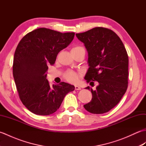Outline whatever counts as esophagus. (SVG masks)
I'll list each match as a JSON object with an SVG mask.
<instances>
[{
	"instance_id": "34e87169",
	"label": "esophagus",
	"mask_w": 146,
	"mask_h": 146,
	"mask_svg": "<svg viewBox=\"0 0 146 146\" xmlns=\"http://www.w3.org/2000/svg\"><path fill=\"white\" fill-rule=\"evenodd\" d=\"M75 89L76 90H81V88H80V86H78L75 85Z\"/></svg>"
}]
</instances>
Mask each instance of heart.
<instances>
[{
	"label": "heart",
	"instance_id": "heart-1",
	"mask_svg": "<svg viewBox=\"0 0 146 146\" xmlns=\"http://www.w3.org/2000/svg\"><path fill=\"white\" fill-rule=\"evenodd\" d=\"M83 48L80 46H76L75 47H73L71 49V51H78L80 49H83ZM80 76V75L76 72L73 71H68L64 75V78L66 79L67 81L71 83H75L78 81L79 78Z\"/></svg>",
	"mask_w": 146,
	"mask_h": 146
}]
</instances>
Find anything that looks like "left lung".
<instances>
[{
	"mask_svg": "<svg viewBox=\"0 0 146 146\" xmlns=\"http://www.w3.org/2000/svg\"><path fill=\"white\" fill-rule=\"evenodd\" d=\"M88 54L89 68L85 79L90 85L97 82L90 102L84 105L89 112L101 114L115 107L128 87L129 58L124 45L115 33L105 27H95L76 34Z\"/></svg>",
	"mask_w": 146,
	"mask_h": 146,
	"instance_id": "1",
	"label": "left lung"
}]
</instances>
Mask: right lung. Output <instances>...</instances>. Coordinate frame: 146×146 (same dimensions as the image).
<instances>
[{"label":"right lung","instance_id":"obj_1","mask_svg":"<svg viewBox=\"0 0 146 146\" xmlns=\"http://www.w3.org/2000/svg\"><path fill=\"white\" fill-rule=\"evenodd\" d=\"M74 33H61L38 28L27 33L15 49L12 72L22 103L39 115L55 112L65 96L75 86L61 82L51 86L46 79L48 66L53 65L58 52L73 41Z\"/></svg>","mask_w":146,"mask_h":146}]
</instances>
